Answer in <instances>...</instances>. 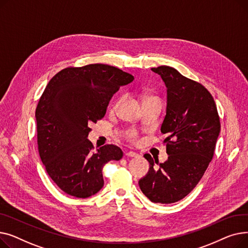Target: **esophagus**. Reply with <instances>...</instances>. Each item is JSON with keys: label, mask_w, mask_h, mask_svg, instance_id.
I'll return each mask as SVG.
<instances>
[{"label": "esophagus", "mask_w": 248, "mask_h": 248, "mask_svg": "<svg viewBox=\"0 0 248 248\" xmlns=\"http://www.w3.org/2000/svg\"><path fill=\"white\" fill-rule=\"evenodd\" d=\"M125 155H127V157H132V158H137V157H139V154H137V153H135V152H132V151L126 152Z\"/></svg>", "instance_id": "34e87169"}]
</instances>
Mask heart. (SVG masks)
<instances>
[{"mask_svg": "<svg viewBox=\"0 0 248 248\" xmlns=\"http://www.w3.org/2000/svg\"><path fill=\"white\" fill-rule=\"evenodd\" d=\"M136 136H137V134L135 132H133L131 135H129V138H131V139H136Z\"/></svg>", "mask_w": 248, "mask_h": 248, "instance_id": "heart-1", "label": "heart"}]
</instances>
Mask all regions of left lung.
<instances>
[{"mask_svg": "<svg viewBox=\"0 0 248 248\" xmlns=\"http://www.w3.org/2000/svg\"><path fill=\"white\" fill-rule=\"evenodd\" d=\"M152 71L167 87L161 132L167 136L164 142L169 157L158 164L146 154L150 170L139 185L152 202L170 204L185 198L203 177L213 158L220 122L215 101L202 84L167 65Z\"/></svg>", "mask_w": 248, "mask_h": 248, "instance_id": "8db88e82", "label": "left lung"}]
</instances>
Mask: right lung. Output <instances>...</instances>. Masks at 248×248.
Returning <instances> with one entry per match:
<instances>
[{"label":"right lung","instance_id":"right-lung-1","mask_svg":"<svg viewBox=\"0 0 248 248\" xmlns=\"http://www.w3.org/2000/svg\"><path fill=\"white\" fill-rule=\"evenodd\" d=\"M134 76L110 65L89 64L58 72L47 84L36 108L38 150L54 183L76 198H88L103 187L104 164L123 158L107 145L93 151L89 124L102 119L112 95Z\"/></svg>","mask_w":248,"mask_h":248}]
</instances>
